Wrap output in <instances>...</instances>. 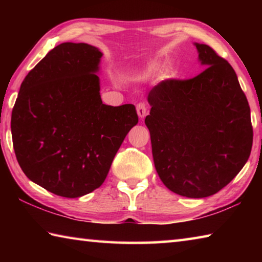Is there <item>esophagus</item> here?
<instances>
[{
	"mask_svg": "<svg viewBox=\"0 0 262 262\" xmlns=\"http://www.w3.org/2000/svg\"><path fill=\"white\" fill-rule=\"evenodd\" d=\"M147 110H148L147 105L144 103H139L136 106V112L141 119H143L145 117V114H147Z\"/></svg>",
	"mask_w": 262,
	"mask_h": 262,
	"instance_id": "obj_1",
	"label": "esophagus"
}]
</instances>
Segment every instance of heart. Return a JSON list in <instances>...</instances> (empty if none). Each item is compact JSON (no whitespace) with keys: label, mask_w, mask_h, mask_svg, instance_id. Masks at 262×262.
Returning a JSON list of instances; mask_svg holds the SVG:
<instances>
[{"label":"heart","mask_w":262,"mask_h":262,"mask_svg":"<svg viewBox=\"0 0 262 262\" xmlns=\"http://www.w3.org/2000/svg\"><path fill=\"white\" fill-rule=\"evenodd\" d=\"M159 69H161V64H159V63H154V64H150L149 67L147 68V74H149V75L155 74V73H157Z\"/></svg>","instance_id":"b5f03b06"}]
</instances>
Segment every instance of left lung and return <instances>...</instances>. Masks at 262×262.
Returning <instances> with one entry per match:
<instances>
[{"mask_svg":"<svg viewBox=\"0 0 262 262\" xmlns=\"http://www.w3.org/2000/svg\"><path fill=\"white\" fill-rule=\"evenodd\" d=\"M194 45L206 69L193 78L154 86L144 122L163 184L181 196L200 199L239 173L250 157L253 128L233 68L211 47Z\"/></svg>","mask_w":262,"mask_h":262,"instance_id":"left-lung-1","label":"left lung"}]
</instances>
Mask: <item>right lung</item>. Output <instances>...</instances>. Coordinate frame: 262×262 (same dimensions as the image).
I'll list each match as a JSON object with an SVG mask.
<instances>
[{
    "label": "right lung",
    "instance_id": "obj_1",
    "mask_svg": "<svg viewBox=\"0 0 262 262\" xmlns=\"http://www.w3.org/2000/svg\"><path fill=\"white\" fill-rule=\"evenodd\" d=\"M101 56L84 42L54 47L26 75L12 108V142L21 170L63 198L100 187L139 122L134 105L114 107L101 101Z\"/></svg>",
    "mask_w": 262,
    "mask_h": 262
}]
</instances>
